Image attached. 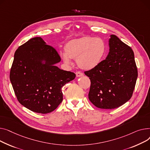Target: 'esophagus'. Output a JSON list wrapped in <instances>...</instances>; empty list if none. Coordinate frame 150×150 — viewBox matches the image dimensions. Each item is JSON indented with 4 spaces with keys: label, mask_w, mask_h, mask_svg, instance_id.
Listing matches in <instances>:
<instances>
[{
    "label": "esophagus",
    "mask_w": 150,
    "mask_h": 150,
    "mask_svg": "<svg viewBox=\"0 0 150 150\" xmlns=\"http://www.w3.org/2000/svg\"><path fill=\"white\" fill-rule=\"evenodd\" d=\"M76 76L77 77H81V76H83V74L80 71H77L76 73Z\"/></svg>",
    "instance_id": "esophagus-1"
}]
</instances>
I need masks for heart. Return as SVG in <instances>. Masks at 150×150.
<instances>
[{"label":"heart","instance_id":"1","mask_svg":"<svg viewBox=\"0 0 150 150\" xmlns=\"http://www.w3.org/2000/svg\"><path fill=\"white\" fill-rule=\"evenodd\" d=\"M105 50V43L101 38L85 36L68 42L64 47L65 52H61L60 56L68 65L71 64L72 59L76 60L79 68L90 70L100 64Z\"/></svg>","mask_w":150,"mask_h":150}]
</instances>
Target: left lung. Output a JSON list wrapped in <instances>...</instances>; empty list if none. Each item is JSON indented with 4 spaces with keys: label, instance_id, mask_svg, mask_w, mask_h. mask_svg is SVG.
Wrapping results in <instances>:
<instances>
[{
    "label": "left lung",
    "instance_id": "1",
    "mask_svg": "<svg viewBox=\"0 0 150 150\" xmlns=\"http://www.w3.org/2000/svg\"><path fill=\"white\" fill-rule=\"evenodd\" d=\"M110 51L105 60L85 71L91 86L88 98L96 107L114 109L128 101L134 89L137 69L134 52L114 34L109 39Z\"/></svg>",
    "mask_w": 150,
    "mask_h": 150
}]
</instances>
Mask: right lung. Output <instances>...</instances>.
<instances>
[{
  "label": "right lung",
  "mask_w": 150,
  "mask_h": 150,
  "mask_svg": "<svg viewBox=\"0 0 150 150\" xmlns=\"http://www.w3.org/2000/svg\"><path fill=\"white\" fill-rule=\"evenodd\" d=\"M57 51L41 38H34L20 46L14 56L10 79L17 99L23 107L38 113L56 110L63 100L62 88L76 77L60 69Z\"/></svg>",
  "instance_id": "right-lung-1"
}]
</instances>
